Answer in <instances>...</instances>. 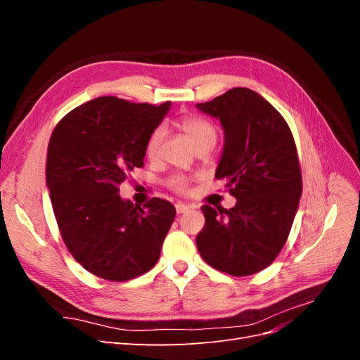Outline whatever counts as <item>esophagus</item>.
<instances>
[{
    "label": "esophagus",
    "instance_id": "34e87169",
    "mask_svg": "<svg viewBox=\"0 0 360 360\" xmlns=\"http://www.w3.org/2000/svg\"><path fill=\"white\" fill-rule=\"evenodd\" d=\"M189 209H191V205L184 204V202H177V204H176V212H177L179 214H181V213H186Z\"/></svg>",
    "mask_w": 360,
    "mask_h": 360
}]
</instances>
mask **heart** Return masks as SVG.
<instances>
[{
	"instance_id": "obj_1",
	"label": "heart",
	"mask_w": 360,
	"mask_h": 360,
	"mask_svg": "<svg viewBox=\"0 0 360 360\" xmlns=\"http://www.w3.org/2000/svg\"><path fill=\"white\" fill-rule=\"evenodd\" d=\"M179 126L181 127L183 132L188 135V138L191 139V143L193 144L195 148L201 147L202 144H209V143L214 144L216 143L217 134H216L214 126L201 117H195V115L183 117L179 122ZM163 136H165V129H163L162 126H158L153 132L150 134L147 143H146V155L148 159L156 158ZM186 184H188L186 179L180 177V176L171 177L168 180V186L176 192L186 191Z\"/></svg>"
}]
</instances>
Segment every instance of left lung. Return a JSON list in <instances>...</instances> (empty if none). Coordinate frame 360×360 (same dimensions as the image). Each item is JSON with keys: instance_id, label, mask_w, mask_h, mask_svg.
Here are the masks:
<instances>
[{"instance_id": "8db88e82", "label": "left lung", "mask_w": 360, "mask_h": 360, "mask_svg": "<svg viewBox=\"0 0 360 360\" xmlns=\"http://www.w3.org/2000/svg\"><path fill=\"white\" fill-rule=\"evenodd\" d=\"M197 108L222 124L225 139L214 177L237 200L233 209L202 205L197 248L207 264L248 276L274 263L302 197V172L291 130L258 93L228 90Z\"/></svg>"}]
</instances>
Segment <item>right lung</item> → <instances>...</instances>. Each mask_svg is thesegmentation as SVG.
Segmentation results:
<instances>
[{
	"label": "right lung",
	"instance_id": "right-lung-1",
	"mask_svg": "<svg viewBox=\"0 0 360 360\" xmlns=\"http://www.w3.org/2000/svg\"><path fill=\"white\" fill-rule=\"evenodd\" d=\"M169 108L97 97L63 117L51 135L46 184L61 237L102 279L129 281L153 269L176 217L167 200L141 209L118 195L129 171L144 165L147 139Z\"/></svg>",
	"mask_w": 360,
	"mask_h": 360
}]
</instances>
